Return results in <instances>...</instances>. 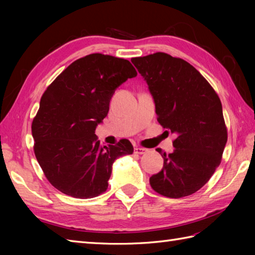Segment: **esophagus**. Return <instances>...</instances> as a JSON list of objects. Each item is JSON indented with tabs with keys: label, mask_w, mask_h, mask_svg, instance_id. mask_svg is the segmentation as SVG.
I'll use <instances>...</instances> for the list:
<instances>
[{
	"label": "esophagus",
	"mask_w": 255,
	"mask_h": 255,
	"mask_svg": "<svg viewBox=\"0 0 255 255\" xmlns=\"http://www.w3.org/2000/svg\"><path fill=\"white\" fill-rule=\"evenodd\" d=\"M145 152H147V149L140 148V147H136V148H134V153H137V154H143V153H145Z\"/></svg>",
	"instance_id": "obj_1"
}]
</instances>
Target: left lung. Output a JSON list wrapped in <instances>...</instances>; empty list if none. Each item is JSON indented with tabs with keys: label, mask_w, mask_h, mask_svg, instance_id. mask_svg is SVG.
Listing matches in <instances>:
<instances>
[{
	"label": "left lung",
	"mask_w": 255,
	"mask_h": 255,
	"mask_svg": "<svg viewBox=\"0 0 255 255\" xmlns=\"http://www.w3.org/2000/svg\"><path fill=\"white\" fill-rule=\"evenodd\" d=\"M148 84L158 122L172 133L173 153H162V170L150 177L156 193L170 198L189 196L202 188L219 166L227 128L219 97L188 62L164 52L132 58Z\"/></svg>",
	"instance_id": "left-lung-1"
}]
</instances>
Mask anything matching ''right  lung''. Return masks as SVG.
Segmentation results:
<instances>
[{"instance_id":"right-lung-1","label":"right lung","mask_w":255,"mask_h":255,"mask_svg":"<svg viewBox=\"0 0 255 255\" xmlns=\"http://www.w3.org/2000/svg\"><path fill=\"white\" fill-rule=\"evenodd\" d=\"M136 75L128 60L92 53L70 64L42 94L31 125L34 151L47 180L63 194L99 196L108 187L115 160L133 152L127 139L101 145L95 129L116 89Z\"/></svg>"}]
</instances>
